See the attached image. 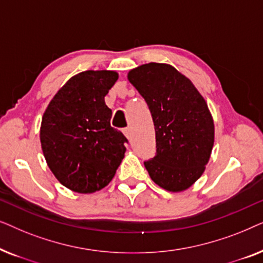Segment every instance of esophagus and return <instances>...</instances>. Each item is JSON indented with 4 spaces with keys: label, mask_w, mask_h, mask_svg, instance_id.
I'll list each match as a JSON object with an SVG mask.
<instances>
[{
    "label": "esophagus",
    "mask_w": 263,
    "mask_h": 263,
    "mask_svg": "<svg viewBox=\"0 0 263 263\" xmlns=\"http://www.w3.org/2000/svg\"><path fill=\"white\" fill-rule=\"evenodd\" d=\"M123 134L125 135V138H127L128 140H130V139H132V136H133V130H132V128H125L124 130H123Z\"/></svg>",
    "instance_id": "esophagus-1"
}]
</instances>
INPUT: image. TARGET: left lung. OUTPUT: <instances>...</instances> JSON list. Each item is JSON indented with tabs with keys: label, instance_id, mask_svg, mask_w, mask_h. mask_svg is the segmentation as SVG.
Returning <instances> with one entry per match:
<instances>
[{
	"label": "left lung",
	"instance_id": "8db88e82",
	"mask_svg": "<svg viewBox=\"0 0 263 263\" xmlns=\"http://www.w3.org/2000/svg\"><path fill=\"white\" fill-rule=\"evenodd\" d=\"M128 80L146 100L156 129L157 154L145 161L152 181L183 192L203 174L214 143V123L193 82L170 64L134 68Z\"/></svg>",
	"mask_w": 263,
	"mask_h": 263
}]
</instances>
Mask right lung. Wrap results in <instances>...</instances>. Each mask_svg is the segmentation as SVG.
Masks as SVG:
<instances>
[{
	"label": "right lung",
	"mask_w": 263,
	"mask_h": 263,
	"mask_svg": "<svg viewBox=\"0 0 263 263\" xmlns=\"http://www.w3.org/2000/svg\"><path fill=\"white\" fill-rule=\"evenodd\" d=\"M114 70H86L70 78L42 118L41 143L48 166L75 193L103 189L114 178L128 140L111 127L104 97L117 81Z\"/></svg>",
	"instance_id": "obj_1"
}]
</instances>
